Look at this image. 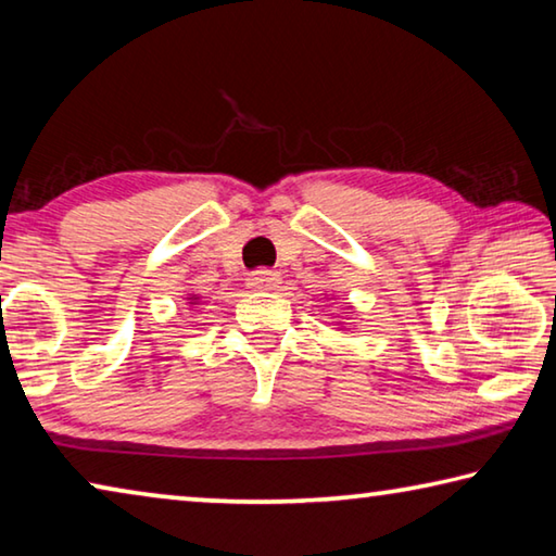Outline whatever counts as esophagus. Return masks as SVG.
I'll return each instance as SVG.
<instances>
[{
    "instance_id": "obj_1",
    "label": "esophagus",
    "mask_w": 556,
    "mask_h": 556,
    "mask_svg": "<svg viewBox=\"0 0 556 556\" xmlns=\"http://www.w3.org/2000/svg\"><path fill=\"white\" fill-rule=\"evenodd\" d=\"M279 271L275 269H257L252 271V275L248 277V287L250 289H257V291H269V289H277L279 287Z\"/></svg>"
}]
</instances>
